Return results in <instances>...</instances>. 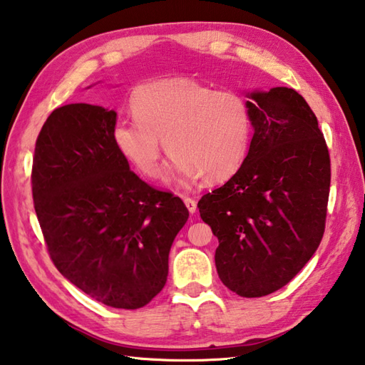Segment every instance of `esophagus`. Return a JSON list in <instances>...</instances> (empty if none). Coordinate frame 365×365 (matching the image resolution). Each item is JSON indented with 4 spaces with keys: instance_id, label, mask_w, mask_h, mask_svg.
<instances>
[{
    "instance_id": "obj_1",
    "label": "esophagus",
    "mask_w": 365,
    "mask_h": 365,
    "mask_svg": "<svg viewBox=\"0 0 365 365\" xmlns=\"http://www.w3.org/2000/svg\"><path fill=\"white\" fill-rule=\"evenodd\" d=\"M182 199H183L185 205H187V209L190 210V213H195V212H196V209H197V204H196L195 199L190 197V196H187V195H182Z\"/></svg>"
}]
</instances>
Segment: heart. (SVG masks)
Segmentation results:
<instances>
[{
  "label": "heart",
  "mask_w": 365,
  "mask_h": 365,
  "mask_svg": "<svg viewBox=\"0 0 365 365\" xmlns=\"http://www.w3.org/2000/svg\"><path fill=\"white\" fill-rule=\"evenodd\" d=\"M135 120L113 126V142L142 175L161 174L162 139L178 182L231 178L247 160L253 138L252 107L237 91H217L192 78H166L133 91Z\"/></svg>",
  "instance_id": "1"
}]
</instances>
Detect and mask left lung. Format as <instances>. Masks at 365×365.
<instances>
[{"label":"left lung","instance_id":"obj_1","mask_svg":"<svg viewBox=\"0 0 365 365\" xmlns=\"http://www.w3.org/2000/svg\"><path fill=\"white\" fill-rule=\"evenodd\" d=\"M255 134L242 168L197 202L218 237L215 266L242 297L283 288L323 239L331 158L317 115L296 90L250 93Z\"/></svg>","mask_w":365,"mask_h":365}]
</instances>
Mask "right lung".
Segmentation results:
<instances>
[{
    "label": "right lung",
    "instance_id": "right-lung-1",
    "mask_svg": "<svg viewBox=\"0 0 365 365\" xmlns=\"http://www.w3.org/2000/svg\"><path fill=\"white\" fill-rule=\"evenodd\" d=\"M117 113L58 107L36 139L31 188L47 252L63 277L113 309L147 305L168 280L187 205L135 175L113 142Z\"/></svg>",
    "mask_w": 365,
    "mask_h": 365
}]
</instances>
